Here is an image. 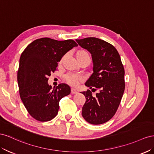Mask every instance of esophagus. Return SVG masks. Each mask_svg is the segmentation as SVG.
Masks as SVG:
<instances>
[{"label":"esophagus","instance_id":"obj_1","mask_svg":"<svg viewBox=\"0 0 154 154\" xmlns=\"http://www.w3.org/2000/svg\"><path fill=\"white\" fill-rule=\"evenodd\" d=\"M71 93H72V94H77L78 93V91H77L76 90H75V89H73V88H72V89H71Z\"/></svg>","mask_w":154,"mask_h":154}]
</instances>
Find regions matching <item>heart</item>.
Listing matches in <instances>:
<instances>
[{
    "label": "heart",
    "mask_w": 154,
    "mask_h": 154,
    "mask_svg": "<svg viewBox=\"0 0 154 154\" xmlns=\"http://www.w3.org/2000/svg\"><path fill=\"white\" fill-rule=\"evenodd\" d=\"M66 58V55L63 56L60 59L59 64L61 65L64 62ZM75 59L79 63H86L88 65L91 62V55L90 53L85 50H78L75 53ZM64 79L69 85L72 86H77L82 81V78L81 76L78 75L73 73H68L64 76Z\"/></svg>",
    "instance_id": "b5f03b06"
}]
</instances>
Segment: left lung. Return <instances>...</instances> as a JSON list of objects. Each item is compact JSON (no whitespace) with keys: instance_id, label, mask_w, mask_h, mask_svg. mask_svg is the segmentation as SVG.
<instances>
[{"instance_id":"left-lung-1","label":"left lung","mask_w":154,"mask_h":154,"mask_svg":"<svg viewBox=\"0 0 154 154\" xmlns=\"http://www.w3.org/2000/svg\"><path fill=\"white\" fill-rule=\"evenodd\" d=\"M79 45L91 54L93 73L85 83L90 89L99 91L95 96L88 90L82 116L90 124L100 125L110 120L119 106L125 88V69L116 48L101 39H76Z\"/></svg>"}]
</instances>
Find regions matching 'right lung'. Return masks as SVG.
Segmentation results:
<instances>
[{
  "instance_id": "right-lung-1",
  "label": "right lung",
  "mask_w": 154,
  "mask_h": 154,
  "mask_svg": "<svg viewBox=\"0 0 154 154\" xmlns=\"http://www.w3.org/2000/svg\"><path fill=\"white\" fill-rule=\"evenodd\" d=\"M77 46L72 39L57 41L45 37L30 43L22 53L17 72L19 94L35 119L45 122L54 119L58 113L60 100L71 92L64 83L52 90L48 81L61 57Z\"/></svg>"
}]
</instances>
